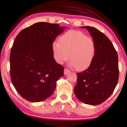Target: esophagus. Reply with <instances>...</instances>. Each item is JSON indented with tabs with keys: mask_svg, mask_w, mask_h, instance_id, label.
<instances>
[{
	"mask_svg": "<svg viewBox=\"0 0 127 127\" xmlns=\"http://www.w3.org/2000/svg\"><path fill=\"white\" fill-rule=\"evenodd\" d=\"M70 71L69 69H64V74L65 75H66L67 74H68L69 73H70Z\"/></svg>",
	"mask_w": 127,
	"mask_h": 127,
	"instance_id": "1",
	"label": "esophagus"
}]
</instances>
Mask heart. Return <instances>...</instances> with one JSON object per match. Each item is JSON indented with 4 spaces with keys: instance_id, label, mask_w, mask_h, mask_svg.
Wrapping results in <instances>:
<instances>
[{
    "instance_id": "obj_1",
    "label": "heart",
    "mask_w": 127,
    "mask_h": 127,
    "mask_svg": "<svg viewBox=\"0 0 127 127\" xmlns=\"http://www.w3.org/2000/svg\"><path fill=\"white\" fill-rule=\"evenodd\" d=\"M53 42L52 50L55 61L63 64L69 58V65L78 71L86 69L91 65L96 53L94 41L82 32L69 30Z\"/></svg>"
}]
</instances>
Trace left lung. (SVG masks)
<instances>
[{
  "label": "left lung",
  "instance_id": "8db88e82",
  "mask_svg": "<svg viewBox=\"0 0 127 127\" xmlns=\"http://www.w3.org/2000/svg\"><path fill=\"white\" fill-rule=\"evenodd\" d=\"M81 27L89 31L96 50L91 65L86 70L77 73V82L74 92L81 102L91 105H99L113 94L117 85V52L111 41L101 32L90 26Z\"/></svg>",
  "mask_w": 127,
  "mask_h": 127
}]
</instances>
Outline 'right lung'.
Instances as JSON below:
<instances>
[{"mask_svg":"<svg viewBox=\"0 0 127 127\" xmlns=\"http://www.w3.org/2000/svg\"><path fill=\"white\" fill-rule=\"evenodd\" d=\"M65 27L37 22L22 30L10 55V73L19 94L29 101L40 102L53 94L64 68L54 58L52 45Z\"/></svg>","mask_w":127,"mask_h":127,"instance_id":"1","label":"right lung"}]
</instances>
